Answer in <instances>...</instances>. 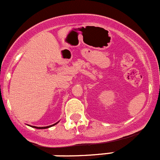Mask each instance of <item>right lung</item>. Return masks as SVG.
<instances>
[{"mask_svg":"<svg viewBox=\"0 0 160 160\" xmlns=\"http://www.w3.org/2000/svg\"><path fill=\"white\" fill-rule=\"evenodd\" d=\"M57 123H58V122H57ZM57 123L53 124V125H50V126H46V127H36V126H32V127L33 128H35V129H47V128L51 127V126H53V125H55Z\"/></svg>","mask_w":160,"mask_h":160,"instance_id":"add662e5","label":"right lung"}]
</instances>
